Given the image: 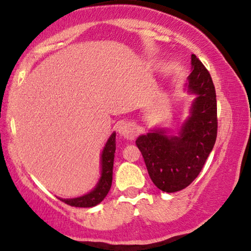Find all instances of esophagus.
Segmentation results:
<instances>
[{
    "mask_svg": "<svg viewBox=\"0 0 251 251\" xmlns=\"http://www.w3.org/2000/svg\"><path fill=\"white\" fill-rule=\"evenodd\" d=\"M117 130L122 136H124L127 140H133L136 136V128H135L132 123L121 122L117 126Z\"/></svg>",
    "mask_w": 251,
    "mask_h": 251,
    "instance_id": "1",
    "label": "esophagus"
}]
</instances>
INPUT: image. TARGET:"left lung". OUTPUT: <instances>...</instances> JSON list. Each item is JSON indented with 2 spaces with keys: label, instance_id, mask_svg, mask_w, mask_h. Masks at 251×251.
I'll list each match as a JSON object with an SVG mask.
<instances>
[{
  "label": "left lung",
  "instance_id": "1",
  "mask_svg": "<svg viewBox=\"0 0 251 251\" xmlns=\"http://www.w3.org/2000/svg\"><path fill=\"white\" fill-rule=\"evenodd\" d=\"M191 65L188 88L197 98L177 136L153 130L136 140L151 180L169 193L185 189L196 180L217 140V98L212 78L196 54L191 55Z\"/></svg>",
  "mask_w": 251,
  "mask_h": 251
}]
</instances>
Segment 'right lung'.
Returning <instances> with one entry per match:
<instances>
[{
    "mask_svg": "<svg viewBox=\"0 0 251 251\" xmlns=\"http://www.w3.org/2000/svg\"><path fill=\"white\" fill-rule=\"evenodd\" d=\"M116 151V133L111 134L107 141L101 154V176L97 183L96 188L86 196L75 199H60L62 202L71 206L78 208H90L95 206L104 200L108 193L113 181V166H114V153Z\"/></svg>",
    "mask_w": 251,
    "mask_h": 251,
    "instance_id": "right-lung-1",
    "label": "right lung"
}]
</instances>
